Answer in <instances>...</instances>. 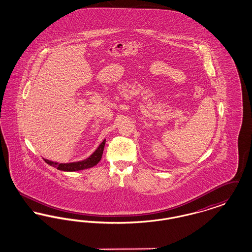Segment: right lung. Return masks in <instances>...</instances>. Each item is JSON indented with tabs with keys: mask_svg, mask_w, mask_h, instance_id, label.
I'll list each match as a JSON object with an SVG mask.
<instances>
[{
	"mask_svg": "<svg viewBox=\"0 0 252 252\" xmlns=\"http://www.w3.org/2000/svg\"><path fill=\"white\" fill-rule=\"evenodd\" d=\"M105 144H106V140H104L100 144V145L96 148L95 151L91 156L88 157L86 159H83V160L68 162V163H60V162L49 160L46 158H44V160L46 163H48L49 165L57 168L61 171H66V172H74V171H80V170H84L88 168L94 167L101 160Z\"/></svg>",
	"mask_w": 252,
	"mask_h": 252,
	"instance_id": "1",
	"label": "right lung"
}]
</instances>
